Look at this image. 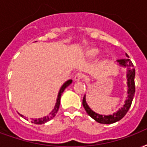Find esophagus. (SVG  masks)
I'll use <instances>...</instances> for the list:
<instances>
[{
    "label": "esophagus",
    "mask_w": 147,
    "mask_h": 147,
    "mask_svg": "<svg viewBox=\"0 0 147 147\" xmlns=\"http://www.w3.org/2000/svg\"><path fill=\"white\" fill-rule=\"evenodd\" d=\"M83 74L82 73H77L76 76H75V80H76V81H80L82 79H83Z\"/></svg>",
    "instance_id": "1"
}]
</instances>
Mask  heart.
<instances>
[{
	"mask_svg": "<svg viewBox=\"0 0 147 147\" xmlns=\"http://www.w3.org/2000/svg\"><path fill=\"white\" fill-rule=\"evenodd\" d=\"M98 54V50L95 49H89L88 51H87V55L89 56V57H95Z\"/></svg>",
	"mask_w": 147,
	"mask_h": 147,
	"instance_id": "1",
	"label": "heart"
}]
</instances>
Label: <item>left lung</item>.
Listing matches in <instances>:
<instances>
[{
    "mask_svg": "<svg viewBox=\"0 0 147 147\" xmlns=\"http://www.w3.org/2000/svg\"><path fill=\"white\" fill-rule=\"evenodd\" d=\"M126 55L129 58L127 54H126ZM117 62L121 66L126 67L127 69L126 78H127V86H128V91H127L128 96L126 97L125 104L123 105V107L119 109L116 113H114L113 115L103 116V115L96 113L89 108V106H88V104L86 102V96H84L83 99H82V105H83L84 108L86 109V113L91 116L93 119H95L96 122H98L99 123H102V124H111V123H116L117 121L120 120L121 119H123L125 116V115L127 113L129 108H130L133 97H134V94H135V82H134L135 69L133 68V65L132 63V61H130V59H119V60H117Z\"/></svg>",
    "mask_w": 147,
    "mask_h": 147,
    "instance_id": "1",
    "label": "left lung"
}]
</instances>
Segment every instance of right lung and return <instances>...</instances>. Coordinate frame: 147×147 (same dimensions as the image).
<instances>
[{
  "label": "right lung",
  "mask_w": 147,
  "mask_h": 147,
  "mask_svg": "<svg viewBox=\"0 0 147 147\" xmlns=\"http://www.w3.org/2000/svg\"><path fill=\"white\" fill-rule=\"evenodd\" d=\"M71 82H72V80H71V79H69V80L65 82L62 85V86H61V88H60V90H59V95H58V98H57V100H56V103L55 106V108H54L53 110L51 111V113H49V116H45L43 118L40 119H31V123H34V124H43V123H47L48 121L51 120V119H53L54 117H55V114L57 113L58 110H59V106H60V100H61V94H62V92H64V90L65 89V88H67ZM18 114L21 116H22V117H24L23 115H21V114L20 113Z\"/></svg>",
  "instance_id": "obj_1"
}]
</instances>
